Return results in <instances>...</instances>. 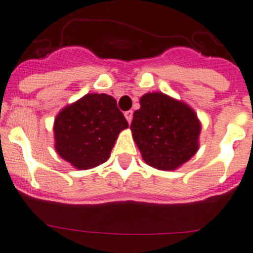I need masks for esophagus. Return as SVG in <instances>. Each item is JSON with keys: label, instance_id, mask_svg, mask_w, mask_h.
I'll return each mask as SVG.
<instances>
[{"label": "esophagus", "instance_id": "obj_1", "mask_svg": "<svg viewBox=\"0 0 253 253\" xmlns=\"http://www.w3.org/2000/svg\"><path fill=\"white\" fill-rule=\"evenodd\" d=\"M124 116H126L127 123H129V124L131 123V121H132V111H127V112H126V113H124Z\"/></svg>", "mask_w": 253, "mask_h": 253}]
</instances>
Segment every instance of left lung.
<instances>
[{
  "mask_svg": "<svg viewBox=\"0 0 253 253\" xmlns=\"http://www.w3.org/2000/svg\"><path fill=\"white\" fill-rule=\"evenodd\" d=\"M130 129L144 161L161 171L177 169L199 149L202 124L196 112L162 92L140 98Z\"/></svg>",
  "mask_w": 253,
  "mask_h": 253,
  "instance_id": "1",
  "label": "left lung"
}]
</instances>
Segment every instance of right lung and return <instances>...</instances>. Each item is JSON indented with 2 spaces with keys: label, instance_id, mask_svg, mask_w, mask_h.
Wrapping results in <instances>:
<instances>
[{
  "label": "right lung",
  "instance_id": "right-lung-1",
  "mask_svg": "<svg viewBox=\"0 0 253 253\" xmlns=\"http://www.w3.org/2000/svg\"><path fill=\"white\" fill-rule=\"evenodd\" d=\"M127 126L113 97L87 93L57 113L55 150L75 169H93L109 159L119 132Z\"/></svg>",
  "mask_w": 253,
  "mask_h": 253
}]
</instances>
